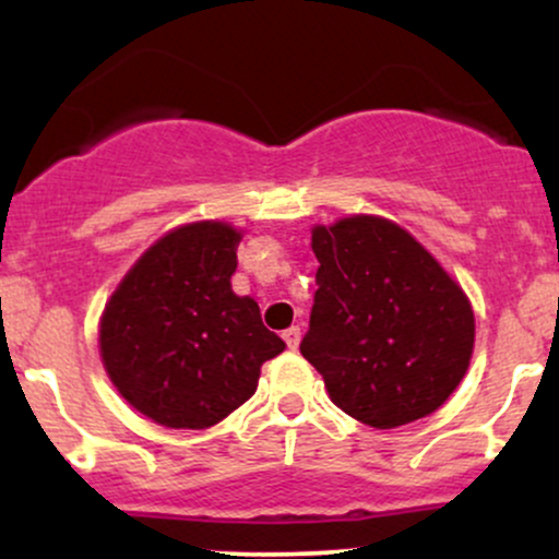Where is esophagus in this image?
Here are the masks:
<instances>
[{
	"instance_id": "esophagus-1",
	"label": "esophagus",
	"mask_w": 559,
	"mask_h": 559,
	"mask_svg": "<svg viewBox=\"0 0 559 559\" xmlns=\"http://www.w3.org/2000/svg\"><path fill=\"white\" fill-rule=\"evenodd\" d=\"M299 338H301V329H299V325H292V329L284 331V342L288 344V349H297Z\"/></svg>"
}]
</instances>
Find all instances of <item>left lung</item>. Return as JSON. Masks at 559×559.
<instances>
[{"instance_id": "left-lung-1", "label": "left lung", "mask_w": 559, "mask_h": 559, "mask_svg": "<svg viewBox=\"0 0 559 559\" xmlns=\"http://www.w3.org/2000/svg\"><path fill=\"white\" fill-rule=\"evenodd\" d=\"M312 252L318 292L299 352L323 376L331 402L373 428L439 409L476 342L463 288L386 217L316 226Z\"/></svg>"}]
</instances>
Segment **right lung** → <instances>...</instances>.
<instances>
[{"label":"right lung","mask_w":559,"mask_h":559,"mask_svg":"<svg viewBox=\"0 0 559 559\" xmlns=\"http://www.w3.org/2000/svg\"><path fill=\"white\" fill-rule=\"evenodd\" d=\"M241 234L189 223L152 243L126 273L99 323L107 376L128 404L165 428H210L258 389L286 344L262 325L252 297H236Z\"/></svg>","instance_id":"obj_1"}]
</instances>
